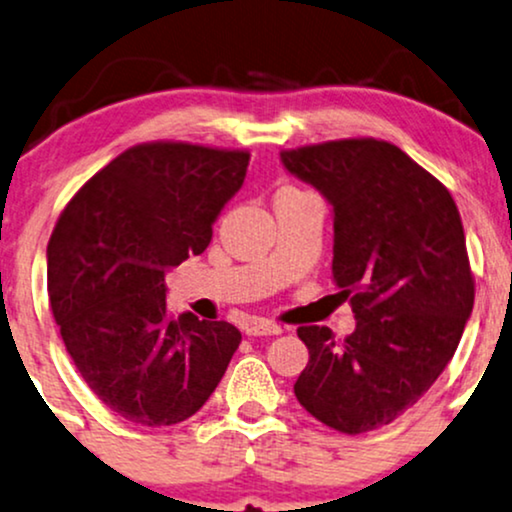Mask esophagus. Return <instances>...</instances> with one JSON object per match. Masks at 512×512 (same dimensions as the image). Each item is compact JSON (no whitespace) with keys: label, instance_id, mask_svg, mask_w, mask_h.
Listing matches in <instances>:
<instances>
[{"label":"esophagus","instance_id":"34e87169","mask_svg":"<svg viewBox=\"0 0 512 512\" xmlns=\"http://www.w3.org/2000/svg\"><path fill=\"white\" fill-rule=\"evenodd\" d=\"M244 332L249 334V337H268V334H280L282 327L275 325V323H270V320L251 318V320H246Z\"/></svg>","mask_w":512,"mask_h":512}]
</instances>
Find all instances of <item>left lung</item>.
<instances>
[{"label":"left lung","mask_w":512,"mask_h":512,"mask_svg":"<svg viewBox=\"0 0 512 512\" xmlns=\"http://www.w3.org/2000/svg\"><path fill=\"white\" fill-rule=\"evenodd\" d=\"M332 206V275L356 330L299 327L308 365L294 394L323 425H389L437 382L475 304L460 213L449 189L399 147L339 140L280 154Z\"/></svg>","instance_id":"8db88e82"}]
</instances>
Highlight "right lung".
<instances>
[{"mask_svg": "<svg viewBox=\"0 0 512 512\" xmlns=\"http://www.w3.org/2000/svg\"><path fill=\"white\" fill-rule=\"evenodd\" d=\"M249 154L137 144L75 194L47 246V289L75 368L113 413L144 427L192 418L242 334L166 311V273L204 254Z\"/></svg>", "mask_w": 512, "mask_h": 512, "instance_id": "1", "label": "right lung"}]
</instances>
